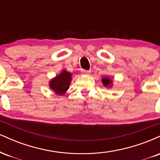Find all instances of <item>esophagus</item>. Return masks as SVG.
<instances>
[{"label":"esophagus","instance_id":"1","mask_svg":"<svg viewBox=\"0 0 160 160\" xmlns=\"http://www.w3.org/2000/svg\"><path fill=\"white\" fill-rule=\"evenodd\" d=\"M81 72L83 75H89V74H90L91 71H86V70H82Z\"/></svg>","mask_w":160,"mask_h":160}]
</instances>
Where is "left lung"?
I'll return each instance as SVG.
<instances>
[{"label":"left lung","instance_id":"8db88e82","mask_svg":"<svg viewBox=\"0 0 160 160\" xmlns=\"http://www.w3.org/2000/svg\"><path fill=\"white\" fill-rule=\"evenodd\" d=\"M102 82H103V84L104 86H108V85H110V84L111 83V81L110 80L109 78H102Z\"/></svg>","mask_w":160,"mask_h":160}]
</instances>
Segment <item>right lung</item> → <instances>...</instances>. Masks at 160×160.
Instances as JSON below:
<instances>
[{
  "label": "right lung",
  "mask_w": 160,
  "mask_h": 160,
  "mask_svg": "<svg viewBox=\"0 0 160 160\" xmlns=\"http://www.w3.org/2000/svg\"><path fill=\"white\" fill-rule=\"evenodd\" d=\"M71 81V73L67 72L66 71H63L58 76H56V78L51 80L49 86L56 94L63 95L68 89Z\"/></svg>",
  "instance_id": "right-lung-1"
}]
</instances>
